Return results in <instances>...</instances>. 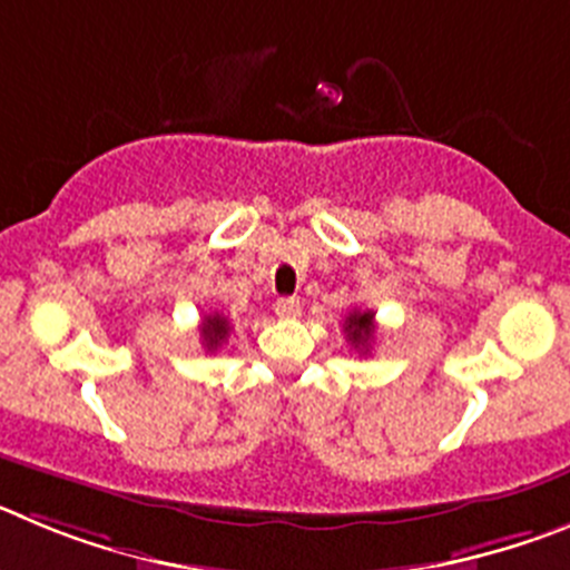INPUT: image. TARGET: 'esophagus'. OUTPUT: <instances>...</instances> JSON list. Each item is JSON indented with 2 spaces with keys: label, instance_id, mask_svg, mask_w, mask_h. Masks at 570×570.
I'll list each match as a JSON object with an SVG mask.
<instances>
[{
  "label": "esophagus",
  "instance_id": "obj_1",
  "mask_svg": "<svg viewBox=\"0 0 570 570\" xmlns=\"http://www.w3.org/2000/svg\"><path fill=\"white\" fill-rule=\"evenodd\" d=\"M275 315H278L281 321H295V317L301 315V301H297V297H278V301H275Z\"/></svg>",
  "mask_w": 570,
  "mask_h": 570
}]
</instances>
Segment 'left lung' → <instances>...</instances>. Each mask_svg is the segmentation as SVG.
I'll return each instance as SVG.
<instances>
[{
  "label": "left lung",
  "instance_id": "1",
  "mask_svg": "<svg viewBox=\"0 0 570 570\" xmlns=\"http://www.w3.org/2000/svg\"><path fill=\"white\" fill-rule=\"evenodd\" d=\"M343 332H346V337L355 348H368V343L374 337V312H348L346 323H343Z\"/></svg>",
  "mask_w": 570,
  "mask_h": 570
}]
</instances>
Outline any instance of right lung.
<instances>
[{
  "label": "right lung",
  "mask_w": 570,
  "mask_h": 570,
  "mask_svg": "<svg viewBox=\"0 0 570 570\" xmlns=\"http://www.w3.org/2000/svg\"><path fill=\"white\" fill-rule=\"evenodd\" d=\"M229 335V321L224 315H204L202 321V337H204V346H207V352H213V348L222 346L224 341H227Z\"/></svg>",
  "instance_id": "add662e5"
}]
</instances>
